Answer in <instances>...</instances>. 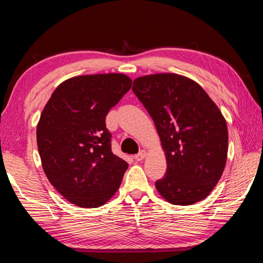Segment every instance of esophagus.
<instances>
[{"label":"esophagus","instance_id":"1","mask_svg":"<svg viewBox=\"0 0 263 263\" xmlns=\"http://www.w3.org/2000/svg\"><path fill=\"white\" fill-rule=\"evenodd\" d=\"M146 157V152L145 151H141V152H139L138 154L135 155V160L136 161H141V160H144Z\"/></svg>","mask_w":263,"mask_h":263}]
</instances>
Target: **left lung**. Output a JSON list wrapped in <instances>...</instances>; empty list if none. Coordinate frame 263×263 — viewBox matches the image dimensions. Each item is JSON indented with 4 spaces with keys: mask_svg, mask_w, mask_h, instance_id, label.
I'll list each match as a JSON object with an SVG mask.
<instances>
[{
    "mask_svg": "<svg viewBox=\"0 0 263 263\" xmlns=\"http://www.w3.org/2000/svg\"><path fill=\"white\" fill-rule=\"evenodd\" d=\"M132 90L152 117L166 153V174L155 182L159 194L175 205L202 201L217 185L228 158V125L218 106L198 83L177 74L138 78Z\"/></svg>",
    "mask_w": 263,
    "mask_h": 263,
    "instance_id": "left-lung-1",
    "label": "left lung"
}]
</instances>
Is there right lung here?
<instances>
[{
    "label": "right lung",
    "instance_id": "right-lung-1",
    "mask_svg": "<svg viewBox=\"0 0 263 263\" xmlns=\"http://www.w3.org/2000/svg\"><path fill=\"white\" fill-rule=\"evenodd\" d=\"M131 84L116 73L72 78L58 86L43 110L37 126L43 169L78 206L103 205L121 185L128 164L111 151L105 117Z\"/></svg>",
    "mask_w": 263,
    "mask_h": 263
}]
</instances>
